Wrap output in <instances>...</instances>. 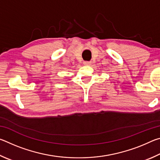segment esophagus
<instances>
[{
	"instance_id": "34e87169",
	"label": "esophagus",
	"mask_w": 160,
	"mask_h": 160,
	"mask_svg": "<svg viewBox=\"0 0 160 160\" xmlns=\"http://www.w3.org/2000/svg\"><path fill=\"white\" fill-rule=\"evenodd\" d=\"M83 63H84V65H85V66H90L91 62L90 61H85Z\"/></svg>"
}]
</instances>
